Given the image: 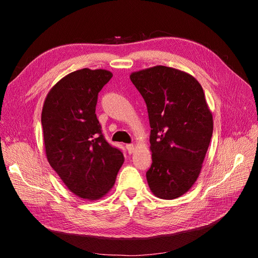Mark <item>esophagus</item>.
<instances>
[{
  "label": "esophagus",
  "mask_w": 258,
  "mask_h": 258,
  "mask_svg": "<svg viewBox=\"0 0 258 258\" xmlns=\"http://www.w3.org/2000/svg\"><path fill=\"white\" fill-rule=\"evenodd\" d=\"M126 148H127V151H128L129 154H132L135 151V145L134 144H127Z\"/></svg>",
  "instance_id": "1"
}]
</instances>
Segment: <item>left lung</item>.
Returning a JSON list of instances; mask_svg holds the SVG:
<instances>
[{"instance_id":"1","label":"left lung","mask_w":258,"mask_h":258,"mask_svg":"<svg viewBox=\"0 0 258 258\" xmlns=\"http://www.w3.org/2000/svg\"><path fill=\"white\" fill-rule=\"evenodd\" d=\"M151 124L147 183L156 197L172 200L197 181L213 134V116L199 82L174 68L156 66L130 74Z\"/></svg>"}]
</instances>
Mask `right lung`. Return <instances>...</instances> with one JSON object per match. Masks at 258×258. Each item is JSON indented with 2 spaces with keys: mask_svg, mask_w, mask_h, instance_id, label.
Here are the masks:
<instances>
[{
  "mask_svg": "<svg viewBox=\"0 0 258 258\" xmlns=\"http://www.w3.org/2000/svg\"><path fill=\"white\" fill-rule=\"evenodd\" d=\"M107 70L82 69L49 90L42 110L46 157L76 196L97 200L112 189L123 163L108 144L96 115L98 93L112 79Z\"/></svg>",
  "mask_w": 258,
  "mask_h": 258,
  "instance_id": "1",
  "label": "right lung"
}]
</instances>
